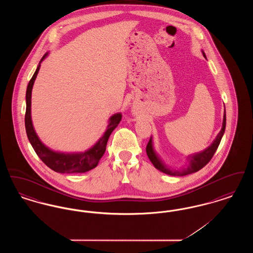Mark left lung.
<instances>
[{
	"label": "left lung",
	"mask_w": 253,
	"mask_h": 253,
	"mask_svg": "<svg viewBox=\"0 0 253 253\" xmlns=\"http://www.w3.org/2000/svg\"><path fill=\"white\" fill-rule=\"evenodd\" d=\"M203 55L205 56L204 53ZM225 129H226V109H225V114H224V118H223V126H222V129L220 132L218 133V135L215 138V140L213 141V143L211 145L209 148H207L205 151H203L202 153H199V154H195L193 156H190L188 157V160L190 161V164L189 166L186 169H183L180 170H171L167 168L162 162L161 160L158 158V157L156 154V152L154 151L153 149V143H152V138H150L147 147H146V153H147V156L149 157V159L151 160V162L153 163V165L159 170H161L162 172L164 173H167L169 175H176V176H183V175H187V174H190V173H193V172H196L198 171L199 169L205 167L209 162L210 160L212 158L214 153L216 152L217 148L220 144V141L222 139V136L225 132Z\"/></svg>",
	"instance_id": "left-lung-1"
}]
</instances>
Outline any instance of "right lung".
<instances>
[{
  "label": "right lung",
  "mask_w": 253,
  "mask_h": 253,
  "mask_svg": "<svg viewBox=\"0 0 253 253\" xmlns=\"http://www.w3.org/2000/svg\"><path fill=\"white\" fill-rule=\"evenodd\" d=\"M45 54L42 60L46 57ZM41 64L37 67L36 71L33 77L31 78L26 89V111L24 117L25 130L27 137L32 145L34 151L36 152L38 157L42 159V161L55 171L61 173H74V172H85L92 169L96 168L100 158L104 155L106 150V145L108 141L109 136L115 128L119 125L121 121V114H116L110 119V123L106 132L103 136L96 142V144L90 150L81 154H61L53 152L41 142L36 132L33 128L31 121V92L34 82L36 80L37 75L40 70Z\"/></svg>",
  "instance_id": "right-lung-1"
}]
</instances>
